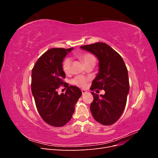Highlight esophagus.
Segmentation results:
<instances>
[{"label":"esophagus","mask_w":158,"mask_h":158,"mask_svg":"<svg viewBox=\"0 0 158 158\" xmlns=\"http://www.w3.org/2000/svg\"><path fill=\"white\" fill-rule=\"evenodd\" d=\"M81 91H82V94H85V93H87V92H86V91H85V89H82Z\"/></svg>","instance_id":"1"}]
</instances>
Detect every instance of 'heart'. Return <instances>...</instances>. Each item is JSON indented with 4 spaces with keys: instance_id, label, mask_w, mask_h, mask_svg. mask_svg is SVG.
Returning <instances> with one entry per match:
<instances>
[{
    "instance_id": "heart-1",
    "label": "heart",
    "mask_w": 158,
    "mask_h": 158,
    "mask_svg": "<svg viewBox=\"0 0 158 158\" xmlns=\"http://www.w3.org/2000/svg\"><path fill=\"white\" fill-rule=\"evenodd\" d=\"M77 56L79 58L82 60L84 64L87 66L91 64H95L96 59L94 55L90 52H82V53L78 54ZM71 64H72V60L69 57H66L63 62H62V69H63L64 73L69 74L71 72ZM89 78L85 77L84 76H76L72 80L71 82L73 84L77 85L78 87L84 88L88 85L89 82Z\"/></svg>"
}]
</instances>
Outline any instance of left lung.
Masks as SVG:
<instances>
[{
	"label": "left lung",
	"instance_id": "obj_1",
	"mask_svg": "<svg viewBox=\"0 0 158 158\" xmlns=\"http://www.w3.org/2000/svg\"><path fill=\"white\" fill-rule=\"evenodd\" d=\"M92 52L99 60V73L93 80L91 90L103 89L104 95L94 92L90 111L94 119L103 125H111L121 117L129 92L128 70L121 56L104 43L80 47Z\"/></svg>",
	"mask_w": 158,
	"mask_h": 158
}]
</instances>
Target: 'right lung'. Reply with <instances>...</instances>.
Segmentation results:
<instances>
[{"mask_svg":"<svg viewBox=\"0 0 158 158\" xmlns=\"http://www.w3.org/2000/svg\"><path fill=\"white\" fill-rule=\"evenodd\" d=\"M73 48H52L43 54L31 71V92L40 116L49 125L60 127L72 118L75 105L82 95L79 88L69 86L63 79L66 76L62 62ZM63 85L67 88L64 94L56 89Z\"/></svg>","mask_w":158,"mask_h":158,"instance_id":"right-lung-1","label":"right lung"}]
</instances>
